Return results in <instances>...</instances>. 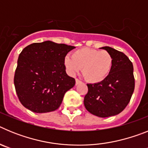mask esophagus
Masks as SVG:
<instances>
[{
	"mask_svg": "<svg viewBox=\"0 0 148 148\" xmlns=\"http://www.w3.org/2000/svg\"><path fill=\"white\" fill-rule=\"evenodd\" d=\"M82 83V82H81V81H79L78 80V79H75V84H76V85H78V84H81Z\"/></svg>",
	"mask_w": 148,
	"mask_h": 148,
	"instance_id": "1",
	"label": "esophagus"
}]
</instances>
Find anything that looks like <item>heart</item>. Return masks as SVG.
I'll return each instance as SVG.
<instances>
[{"instance_id":"obj_1","label":"heart","mask_w":148,"mask_h":148,"mask_svg":"<svg viewBox=\"0 0 148 148\" xmlns=\"http://www.w3.org/2000/svg\"><path fill=\"white\" fill-rule=\"evenodd\" d=\"M64 65L70 75H75L82 67V75L87 82L99 83L110 73L113 57L107 51L82 48L75 50L72 57L66 56Z\"/></svg>"}]
</instances>
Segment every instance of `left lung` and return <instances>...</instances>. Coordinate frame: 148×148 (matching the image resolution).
Here are the masks:
<instances>
[{"label": "left lung", "mask_w": 148, "mask_h": 148, "mask_svg": "<svg viewBox=\"0 0 148 148\" xmlns=\"http://www.w3.org/2000/svg\"><path fill=\"white\" fill-rule=\"evenodd\" d=\"M113 57V66L102 82L87 84L84 104L90 113L101 118L119 114L130 102L135 87L133 66L127 56L110 47H103Z\"/></svg>", "instance_id": "left-lung-1"}]
</instances>
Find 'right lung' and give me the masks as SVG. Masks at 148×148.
Segmentation results:
<instances>
[{"label": "right lung", "mask_w": 148, "mask_h": 148, "mask_svg": "<svg viewBox=\"0 0 148 148\" xmlns=\"http://www.w3.org/2000/svg\"><path fill=\"white\" fill-rule=\"evenodd\" d=\"M75 48L51 40L33 43L19 55L14 84L21 103L34 113L58 109L75 79L66 73L64 58Z\"/></svg>", "instance_id": "1"}]
</instances>
